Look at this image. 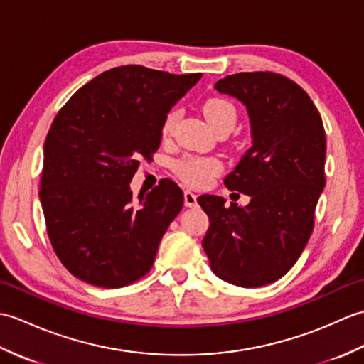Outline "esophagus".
Returning <instances> with one entry per match:
<instances>
[{
    "instance_id": "esophagus-1",
    "label": "esophagus",
    "mask_w": 364,
    "mask_h": 364,
    "mask_svg": "<svg viewBox=\"0 0 364 364\" xmlns=\"http://www.w3.org/2000/svg\"><path fill=\"white\" fill-rule=\"evenodd\" d=\"M184 205H186L188 208H192L197 205V196L192 194L191 191H186L184 192Z\"/></svg>"
}]
</instances>
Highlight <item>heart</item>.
<instances>
[{"label":"heart","instance_id":"obj_1","mask_svg":"<svg viewBox=\"0 0 364 364\" xmlns=\"http://www.w3.org/2000/svg\"><path fill=\"white\" fill-rule=\"evenodd\" d=\"M203 115L210 123L211 128L215 129L223 125L235 127L236 123V109L227 100L211 98L203 105ZM178 117V112L172 111L164 122L162 133L168 134L172 129L173 123ZM220 162L214 158H196L189 156L178 162L176 172L184 181L192 184V186H206L213 178L220 172Z\"/></svg>","mask_w":364,"mask_h":364}]
</instances>
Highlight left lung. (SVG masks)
I'll use <instances>...</instances> for the list:
<instances>
[{
    "label": "left lung",
    "mask_w": 364,
    "mask_h": 364,
    "mask_svg": "<svg viewBox=\"0 0 364 364\" xmlns=\"http://www.w3.org/2000/svg\"><path fill=\"white\" fill-rule=\"evenodd\" d=\"M214 89L249 115L252 146L223 183L250 202L225 206V198L200 196L210 218L202 245L219 278L258 288L288 272L311 236L326 186V131L306 92L282 75L236 73Z\"/></svg>",
    "instance_id": "8db88e82"
}]
</instances>
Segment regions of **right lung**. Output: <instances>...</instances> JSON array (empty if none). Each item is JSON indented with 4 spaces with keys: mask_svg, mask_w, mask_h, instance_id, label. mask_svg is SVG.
<instances>
[{
    "mask_svg": "<svg viewBox=\"0 0 364 364\" xmlns=\"http://www.w3.org/2000/svg\"><path fill=\"white\" fill-rule=\"evenodd\" d=\"M200 78L115 67L73 94L53 120L38 197L53 249L76 278L122 288L151 269L184 194L162 180L136 200L129 183L139 161L159 149L170 109Z\"/></svg>",
    "mask_w": 364,
    "mask_h": 364,
    "instance_id": "add662e5",
    "label": "right lung"
}]
</instances>
